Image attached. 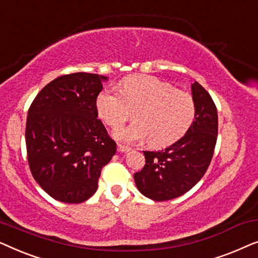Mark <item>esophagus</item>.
Segmentation results:
<instances>
[{"instance_id":"34e87169","label":"esophagus","mask_w":258,"mask_h":258,"mask_svg":"<svg viewBox=\"0 0 258 258\" xmlns=\"http://www.w3.org/2000/svg\"><path fill=\"white\" fill-rule=\"evenodd\" d=\"M117 150L119 153H126V151L130 150V148L126 146H122V144H117Z\"/></svg>"}]
</instances>
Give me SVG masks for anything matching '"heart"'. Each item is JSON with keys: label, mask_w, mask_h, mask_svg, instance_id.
<instances>
[{"label": "heart", "mask_w": 258, "mask_h": 258, "mask_svg": "<svg viewBox=\"0 0 258 258\" xmlns=\"http://www.w3.org/2000/svg\"><path fill=\"white\" fill-rule=\"evenodd\" d=\"M96 109L102 121L114 129L129 121L134 111L136 122L116 130L115 137L124 143L148 139L151 147H165L181 139L196 114L191 95L148 75L126 77L119 91L102 90Z\"/></svg>", "instance_id": "obj_1"}]
</instances>
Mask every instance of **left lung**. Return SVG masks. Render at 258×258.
<instances>
[{
  "instance_id": "8db88e82",
  "label": "left lung",
  "mask_w": 258,
  "mask_h": 258,
  "mask_svg": "<svg viewBox=\"0 0 258 258\" xmlns=\"http://www.w3.org/2000/svg\"><path fill=\"white\" fill-rule=\"evenodd\" d=\"M195 121L177 142L160 151H143L146 164L135 172L137 189L148 199L168 201L189 191L206 174L217 141V109L209 93L195 82Z\"/></svg>"
}]
</instances>
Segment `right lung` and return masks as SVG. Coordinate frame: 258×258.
Returning <instances> with one entry per match:
<instances>
[{"instance_id": "obj_1", "label": "right lung", "mask_w": 258, "mask_h": 258, "mask_svg": "<svg viewBox=\"0 0 258 258\" xmlns=\"http://www.w3.org/2000/svg\"><path fill=\"white\" fill-rule=\"evenodd\" d=\"M107 77L74 73L48 83L31 103L26 125L31 175L52 199L82 203L97 190L115 141L97 118L96 98Z\"/></svg>"}]
</instances>
